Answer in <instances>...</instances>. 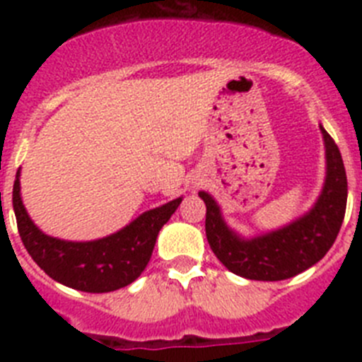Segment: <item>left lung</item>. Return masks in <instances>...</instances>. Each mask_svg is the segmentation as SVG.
<instances>
[{"mask_svg": "<svg viewBox=\"0 0 362 362\" xmlns=\"http://www.w3.org/2000/svg\"><path fill=\"white\" fill-rule=\"evenodd\" d=\"M321 132L326 148L325 187L313 209L292 225L243 239L226 226L212 196L199 192L206 204L204 230L210 248L235 276L254 281L290 279L321 261L334 245L346 212V170L332 136L322 127Z\"/></svg>", "mask_w": 362, "mask_h": 362, "instance_id": "left-lung-1", "label": "left lung"}]
</instances>
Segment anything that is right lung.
Segmentation results:
<instances>
[{"label": "right lung", "mask_w": 362, "mask_h": 362, "mask_svg": "<svg viewBox=\"0 0 362 362\" xmlns=\"http://www.w3.org/2000/svg\"><path fill=\"white\" fill-rule=\"evenodd\" d=\"M181 197L145 212L119 232L98 241L74 243L50 238L28 217L19 196V172L12 188V206L19 238L37 267L57 283L90 293L119 290L141 276L152 255L159 230Z\"/></svg>", "instance_id": "right-lung-1"}]
</instances>
